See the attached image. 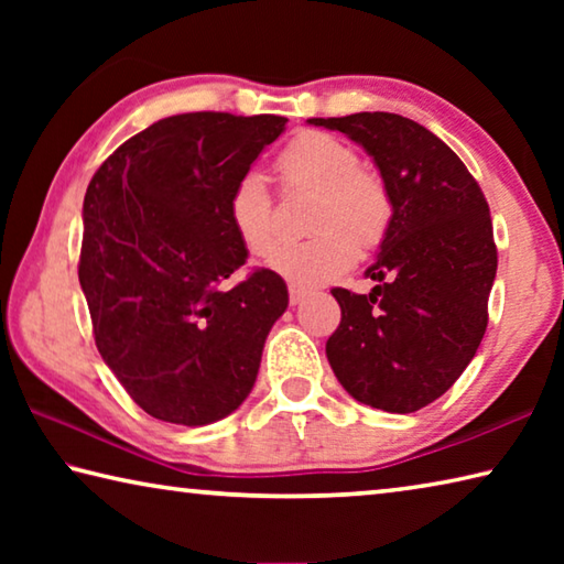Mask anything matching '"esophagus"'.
<instances>
[{
  "label": "esophagus",
  "mask_w": 564,
  "mask_h": 564,
  "mask_svg": "<svg viewBox=\"0 0 564 564\" xmlns=\"http://www.w3.org/2000/svg\"><path fill=\"white\" fill-rule=\"evenodd\" d=\"M305 295H308V291H305V289H301V285H289V299H291V303L295 305V303H301L303 299H305Z\"/></svg>",
  "instance_id": "esophagus-1"
}]
</instances>
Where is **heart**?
Listing matches in <instances>:
<instances>
[{"label": "heart", "instance_id": "obj_1", "mask_svg": "<svg viewBox=\"0 0 564 564\" xmlns=\"http://www.w3.org/2000/svg\"><path fill=\"white\" fill-rule=\"evenodd\" d=\"M285 188L316 191L308 241L275 251L271 269L293 285L336 281L358 259V243L373 246L390 221L386 186L360 169L356 149L330 133L305 131L275 161ZM228 224L248 253L269 256L279 243V221L269 181L246 174L226 202Z\"/></svg>", "mask_w": 564, "mask_h": 564}]
</instances>
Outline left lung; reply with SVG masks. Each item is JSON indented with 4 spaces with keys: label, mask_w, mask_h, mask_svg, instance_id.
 <instances>
[{
    "label": "left lung",
    "mask_w": 564,
    "mask_h": 564,
    "mask_svg": "<svg viewBox=\"0 0 564 564\" xmlns=\"http://www.w3.org/2000/svg\"><path fill=\"white\" fill-rule=\"evenodd\" d=\"M366 149L390 208L368 295L333 289L340 326L326 356L362 405L415 413L441 398L488 328L498 273L490 208L455 151L417 121L388 111L308 119Z\"/></svg>",
    "instance_id": "left-lung-1"
}]
</instances>
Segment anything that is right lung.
I'll use <instances>...</instances> for the list:
<instances>
[{
  "label": "right lung",
  "mask_w": 564,
  "mask_h": 564,
  "mask_svg": "<svg viewBox=\"0 0 564 564\" xmlns=\"http://www.w3.org/2000/svg\"><path fill=\"white\" fill-rule=\"evenodd\" d=\"M285 121L176 113L123 141L91 178L79 283L104 362L151 417L208 425L253 390L289 289L269 269L234 281L248 251L226 202Z\"/></svg>",
  "instance_id": "right-lung-1"
}]
</instances>
